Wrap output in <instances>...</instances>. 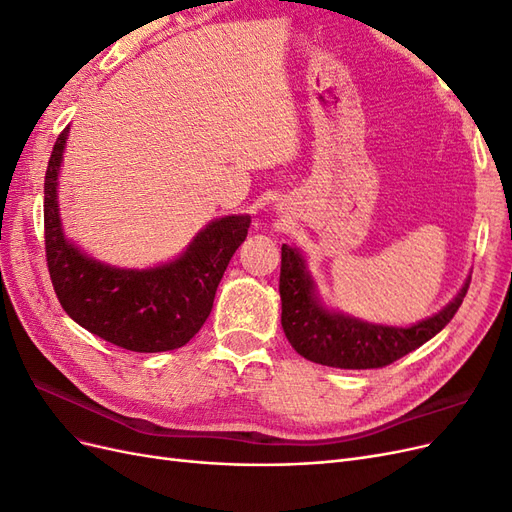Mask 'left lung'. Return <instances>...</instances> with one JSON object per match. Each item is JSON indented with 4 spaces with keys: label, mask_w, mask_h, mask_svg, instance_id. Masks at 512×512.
Returning a JSON list of instances; mask_svg holds the SVG:
<instances>
[{
    "label": "left lung",
    "mask_w": 512,
    "mask_h": 512,
    "mask_svg": "<svg viewBox=\"0 0 512 512\" xmlns=\"http://www.w3.org/2000/svg\"><path fill=\"white\" fill-rule=\"evenodd\" d=\"M470 280L436 316L412 327H384L324 307L297 247L282 245V327L290 346L307 361L339 369H376L391 365L438 335L457 314Z\"/></svg>",
    "instance_id": "8db88e82"
}]
</instances>
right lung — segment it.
Listing matches in <instances>:
<instances>
[{
	"mask_svg": "<svg viewBox=\"0 0 512 512\" xmlns=\"http://www.w3.org/2000/svg\"><path fill=\"white\" fill-rule=\"evenodd\" d=\"M64 128L44 177L46 267L64 312L83 329L132 352L181 348L211 314L215 290L232 254L245 241L250 215L213 220L179 258L149 269H117L74 247L61 228L57 177L64 160Z\"/></svg>",
	"mask_w": 512,
	"mask_h": 512,
	"instance_id": "obj_1",
	"label": "right lung"
}]
</instances>
